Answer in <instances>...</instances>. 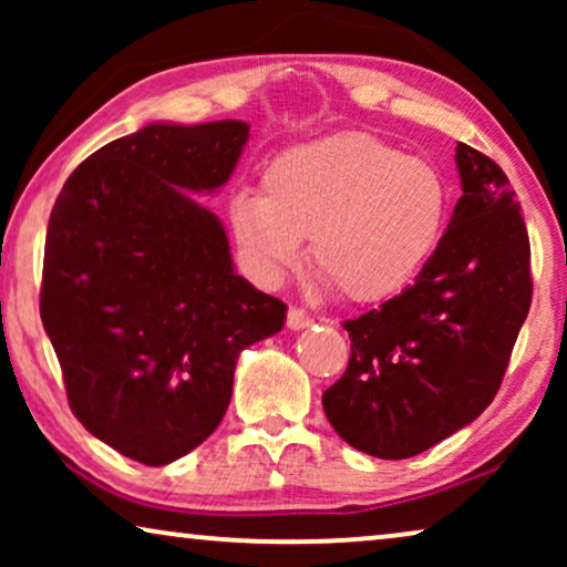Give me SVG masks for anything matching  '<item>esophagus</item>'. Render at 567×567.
Returning a JSON list of instances; mask_svg holds the SVG:
<instances>
[{
  "instance_id": "obj_1",
  "label": "esophagus",
  "mask_w": 567,
  "mask_h": 567,
  "mask_svg": "<svg viewBox=\"0 0 567 567\" xmlns=\"http://www.w3.org/2000/svg\"><path fill=\"white\" fill-rule=\"evenodd\" d=\"M286 324H289V330H305L312 324V317H309L305 309L299 307H291L289 315H286Z\"/></svg>"
}]
</instances>
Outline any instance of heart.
<instances>
[{
  "label": "heart",
  "instance_id": "b5f03b06",
  "mask_svg": "<svg viewBox=\"0 0 567 567\" xmlns=\"http://www.w3.org/2000/svg\"><path fill=\"white\" fill-rule=\"evenodd\" d=\"M446 208V181L429 159L369 134H336L270 159L262 193H235L227 219L239 255L266 286L301 266L309 237V262L340 297L382 301L421 274Z\"/></svg>",
  "mask_w": 567,
  "mask_h": 567
}]
</instances>
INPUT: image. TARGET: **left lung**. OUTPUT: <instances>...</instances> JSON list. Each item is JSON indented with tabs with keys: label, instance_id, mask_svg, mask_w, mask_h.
Segmentation results:
<instances>
[{
	"label": "left lung",
	"instance_id": "8db88e82",
	"mask_svg": "<svg viewBox=\"0 0 567 567\" xmlns=\"http://www.w3.org/2000/svg\"><path fill=\"white\" fill-rule=\"evenodd\" d=\"M462 198L415 284L348 320L351 359L322 394L338 436L379 460L436 446L491 405L529 315V235L491 157L456 144Z\"/></svg>",
	"mask_w": 567,
	"mask_h": 567
}]
</instances>
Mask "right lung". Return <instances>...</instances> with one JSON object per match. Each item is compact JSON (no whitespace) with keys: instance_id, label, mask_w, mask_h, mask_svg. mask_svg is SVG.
I'll return each instance as SVG.
<instances>
[{"instance_id":"right-lung-1","label":"right lung","mask_w":567,"mask_h":567,"mask_svg":"<svg viewBox=\"0 0 567 567\" xmlns=\"http://www.w3.org/2000/svg\"><path fill=\"white\" fill-rule=\"evenodd\" d=\"M250 126L146 123L69 175L45 231L41 320L74 415L150 467L221 423L247 346L286 305L235 274L216 214L190 193L235 173Z\"/></svg>"}]
</instances>
